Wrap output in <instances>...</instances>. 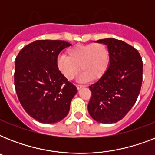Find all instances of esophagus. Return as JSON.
<instances>
[{
  "label": "esophagus",
  "instance_id": "obj_1",
  "mask_svg": "<svg viewBox=\"0 0 155 155\" xmlns=\"http://www.w3.org/2000/svg\"><path fill=\"white\" fill-rule=\"evenodd\" d=\"M84 87V85H81V84H76V87H77V89H80L81 87Z\"/></svg>",
  "mask_w": 155,
  "mask_h": 155
}]
</instances>
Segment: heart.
<instances>
[{
	"mask_svg": "<svg viewBox=\"0 0 155 155\" xmlns=\"http://www.w3.org/2000/svg\"><path fill=\"white\" fill-rule=\"evenodd\" d=\"M68 55L60 54L56 62L58 71L68 80L74 79L80 69V81L98 80L109 65V52L101 43L77 45L68 51Z\"/></svg>",
	"mask_w": 155,
	"mask_h": 155,
	"instance_id": "b5f03b06",
	"label": "heart"
}]
</instances>
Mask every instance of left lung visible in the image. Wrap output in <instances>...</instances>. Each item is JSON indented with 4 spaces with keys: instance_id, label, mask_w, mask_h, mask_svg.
<instances>
[{
    "instance_id": "obj_1",
    "label": "left lung",
    "mask_w": 155,
    "mask_h": 155,
    "mask_svg": "<svg viewBox=\"0 0 155 155\" xmlns=\"http://www.w3.org/2000/svg\"><path fill=\"white\" fill-rule=\"evenodd\" d=\"M108 47L109 65L104 75L89 86L87 110L100 123L117 122L132 108L142 87L143 63L134 47L113 38L97 41Z\"/></svg>"
}]
</instances>
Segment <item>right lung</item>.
Instances as JSON below:
<instances>
[{
	"instance_id": "obj_1",
	"label": "right lung",
	"mask_w": 155,
	"mask_h": 155,
	"mask_svg": "<svg viewBox=\"0 0 155 155\" xmlns=\"http://www.w3.org/2000/svg\"><path fill=\"white\" fill-rule=\"evenodd\" d=\"M70 43L61 40H37L16 57L14 85L26 113L38 121L54 124L67 117L77 93L57 68V58Z\"/></svg>"
}]
</instances>
